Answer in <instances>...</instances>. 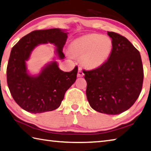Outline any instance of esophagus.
I'll use <instances>...</instances> for the list:
<instances>
[{"label": "esophagus", "mask_w": 151, "mask_h": 151, "mask_svg": "<svg viewBox=\"0 0 151 151\" xmlns=\"http://www.w3.org/2000/svg\"><path fill=\"white\" fill-rule=\"evenodd\" d=\"M84 73L83 71V69H82L81 67L78 68V74H77V76L78 77H83L84 76Z\"/></svg>", "instance_id": "1"}]
</instances>
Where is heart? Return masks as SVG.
Masks as SVG:
<instances>
[{
  "label": "heart",
  "instance_id": "obj_1",
  "mask_svg": "<svg viewBox=\"0 0 151 151\" xmlns=\"http://www.w3.org/2000/svg\"><path fill=\"white\" fill-rule=\"evenodd\" d=\"M112 42L107 35L88 34L76 38L69 45L70 53L81 57L85 67L95 68L108 60L112 50Z\"/></svg>",
  "mask_w": 151,
  "mask_h": 151
}]
</instances>
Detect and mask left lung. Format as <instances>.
Returning <instances> with one entry per match:
<instances>
[{
	"label": "left lung",
	"mask_w": 151,
	"mask_h": 151,
	"mask_svg": "<svg viewBox=\"0 0 151 151\" xmlns=\"http://www.w3.org/2000/svg\"><path fill=\"white\" fill-rule=\"evenodd\" d=\"M112 50L108 61L92 70H85L86 97L98 112L116 115L127 110L141 92L144 73L139 51L127 38L108 32Z\"/></svg>",
	"instance_id": "8db88e82"
}]
</instances>
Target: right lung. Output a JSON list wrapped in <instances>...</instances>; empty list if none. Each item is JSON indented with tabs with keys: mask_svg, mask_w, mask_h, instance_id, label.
Listing matches in <instances>:
<instances>
[{
	"mask_svg": "<svg viewBox=\"0 0 151 151\" xmlns=\"http://www.w3.org/2000/svg\"><path fill=\"white\" fill-rule=\"evenodd\" d=\"M67 34L58 28L35 30L12 47L6 68L7 84L13 99L24 110L38 114L58 108L65 92L75 82L77 66L70 72H64L55 61L47 65L35 77L26 72V61L38 44L53 43L59 57L63 59L62 51Z\"/></svg>",
	"mask_w": 151,
	"mask_h": 151,
	"instance_id": "right-lung-1",
	"label": "right lung"
}]
</instances>
